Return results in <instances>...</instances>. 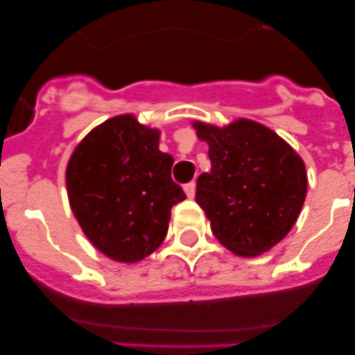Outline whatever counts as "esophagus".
Returning <instances> with one entry per match:
<instances>
[{
  "mask_svg": "<svg viewBox=\"0 0 355 355\" xmlns=\"http://www.w3.org/2000/svg\"><path fill=\"white\" fill-rule=\"evenodd\" d=\"M184 191H185V196H187L189 199L194 198V196H196V184H194V182H191V184L185 185Z\"/></svg>",
  "mask_w": 355,
  "mask_h": 355,
  "instance_id": "obj_1",
  "label": "esophagus"
}]
</instances>
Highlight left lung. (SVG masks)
Instances as JSON below:
<instances>
[{
    "label": "left lung",
    "instance_id": "1",
    "mask_svg": "<svg viewBox=\"0 0 355 355\" xmlns=\"http://www.w3.org/2000/svg\"><path fill=\"white\" fill-rule=\"evenodd\" d=\"M209 146V173L199 175L196 202L221 245L256 257L284 241L307 194L302 157L277 132L239 118L225 127L192 121Z\"/></svg>",
    "mask_w": 355,
    "mask_h": 355
}]
</instances>
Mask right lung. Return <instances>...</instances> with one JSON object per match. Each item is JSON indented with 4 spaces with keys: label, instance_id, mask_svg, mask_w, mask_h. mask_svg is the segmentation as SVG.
I'll return each mask as SVG.
<instances>
[{
    "label": "right lung",
    "instance_id": "obj_1",
    "mask_svg": "<svg viewBox=\"0 0 355 355\" xmlns=\"http://www.w3.org/2000/svg\"><path fill=\"white\" fill-rule=\"evenodd\" d=\"M159 128L118 114L92 128L67 164V194L91 244L118 263H139L163 244L171 207L185 199Z\"/></svg>",
    "mask_w": 355,
    "mask_h": 355
}]
</instances>
